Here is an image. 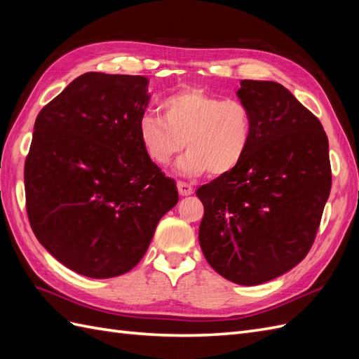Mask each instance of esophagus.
Wrapping results in <instances>:
<instances>
[{"label": "esophagus", "instance_id": "obj_1", "mask_svg": "<svg viewBox=\"0 0 359 359\" xmlns=\"http://www.w3.org/2000/svg\"><path fill=\"white\" fill-rule=\"evenodd\" d=\"M177 187H178V191H180L181 196H190V194H193V187L190 186V184H187V182L178 181Z\"/></svg>", "mask_w": 359, "mask_h": 359}]
</instances>
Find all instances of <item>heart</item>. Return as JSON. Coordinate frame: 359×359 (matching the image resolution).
Here are the masks:
<instances>
[{
    "instance_id": "b5f03b06",
    "label": "heart",
    "mask_w": 359,
    "mask_h": 359,
    "mask_svg": "<svg viewBox=\"0 0 359 359\" xmlns=\"http://www.w3.org/2000/svg\"><path fill=\"white\" fill-rule=\"evenodd\" d=\"M160 114L147 112L139 118L140 144L158 166L169 165L186 144L189 151L177 163L181 175L231 172L252 142L253 118L241 100L186 88L163 99Z\"/></svg>"
}]
</instances>
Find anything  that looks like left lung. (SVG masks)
<instances>
[{"instance_id":"1","label":"left lung","mask_w":359,"mask_h":359,"mask_svg":"<svg viewBox=\"0 0 359 359\" xmlns=\"http://www.w3.org/2000/svg\"><path fill=\"white\" fill-rule=\"evenodd\" d=\"M253 136L233 170L199 187V244L222 277L256 286L307 256L331 190L328 137L283 85L241 81Z\"/></svg>"}]
</instances>
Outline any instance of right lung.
Returning <instances> with one entry per match:
<instances>
[{
	"label": "right lung",
	"instance_id": "add662e5",
	"mask_svg": "<svg viewBox=\"0 0 359 359\" xmlns=\"http://www.w3.org/2000/svg\"><path fill=\"white\" fill-rule=\"evenodd\" d=\"M148 83L144 76L85 73L34 123L24 173L29 224L40 244L81 276L128 273L178 203L175 181L139 139Z\"/></svg>",
	"mask_w": 359,
	"mask_h": 359
}]
</instances>
